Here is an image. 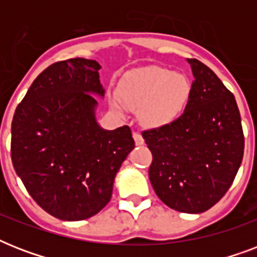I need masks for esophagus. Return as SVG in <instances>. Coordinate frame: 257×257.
Wrapping results in <instances>:
<instances>
[{
	"label": "esophagus",
	"mask_w": 257,
	"mask_h": 257,
	"mask_svg": "<svg viewBox=\"0 0 257 257\" xmlns=\"http://www.w3.org/2000/svg\"><path fill=\"white\" fill-rule=\"evenodd\" d=\"M133 139H135V143H136V145L144 144V139H143V136H141L139 132H133Z\"/></svg>",
	"instance_id": "esophagus-1"
}]
</instances>
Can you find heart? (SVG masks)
I'll return each mask as SVG.
<instances>
[{
  "instance_id": "1",
  "label": "heart",
  "mask_w": 257,
  "mask_h": 257,
  "mask_svg": "<svg viewBox=\"0 0 257 257\" xmlns=\"http://www.w3.org/2000/svg\"><path fill=\"white\" fill-rule=\"evenodd\" d=\"M191 94L187 76L171 69L152 66L129 74L120 85V98L128 108L139 112V118L147 126L171 124L185 108ZM112 105L121 110L120 100Z\"/></svg>"
}]
</instances>
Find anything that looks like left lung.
<instances>
[{
	"instance_id": "8db88e82",
	"label": "left lung",
	"mask_w": 257,
	"mask_h": 257,
	"mask_svg": "<svg viewBox=\"0 0 257 257\" xmlns=\"http://www.w3.org/2000/svg\"><path fill=\"white\" fill-rule=\"evenodd\" d=\"M195 81L181 116L143 132L152 152L149 180L175 211L201 213L223 197L243 160L244 135L235 96L207 65L187 58Z\"/></svg>"
}]
</instances>
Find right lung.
<instances>
[{
	"label": "right lung",
	"mask_w": 257,
	"mask_h": 257,
	"mask_svg": "<svg viewBox=\"0 0 257 257\" xmlns=\"http://www.w3.org/2000/svg\"><path fill=\"white\" fill-rule=\"evenodd\" d=\"M100 64L70 58L38 74L12 121V163L26 191L54 217L77 221L109 203L121 164L135 148L131 128L97 122L104 98Z\"/></svg>",
	"instance_id": "1"
}]
</instances>
